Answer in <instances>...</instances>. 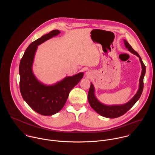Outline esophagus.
I'll list each match as a JSON object with an SVG mask.
<instances>
[{"label":"esophagus","instance_id":"1","mask_svg":"<svg viewBox=\"0 0 155 155\" xmlns=\"http://www.w3.org/2000/svg\"><path fill=\"white\" fill-rule=\"evenodd\" d=\"M86 75H87V76H90V72H86Z\"/></svg>","mask_w":155,"mask_h":155}]
</instances>
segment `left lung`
<instances>
[{
  "label": "left lung",
  "mask_w": 155,
  "mask_h": 155,
  "mask_svg": "<svg viewBox=\"0 0 155 155\" xmlns=\"http://www.w3.org/2000/svg\"><path fill=\"white\" fill-rule=\"evenodd\" d=\"M124 45L128 50L136 55L137 57L139 58V60L142 65V73L139 79V90L135 96L132 97L129 102L124 104L121 105H108L101 103L96 97L95 96V90L94 87L93 83H91V86L87 94V99L89 102L91 107L95 110V111L99 115L102 117L108 118H115L119 117L123 115L126 114L128 110L133 106L136 102L140 98L143 89V77L145 74L146 68L145 65L143 64L140 56L139 54L132 48V47L129 45V43L126 40H124Z\"/></svg>",
  "instance_id": "1"
}]
</instances>
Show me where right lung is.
Segmentation results:
<instances>
[{
  "label": "right lung",
  "instance_id": "add662e5",
  "mask_svg": "<svg viewBox=\"0 0 155 155\" xmlns=\"http://www.w3.org/2000/svg\"><path fill=\"white\" fill-rule=\"evenodd\" d=\"M59 34V30H53L31 43L19 64L21 96L35 112L45 116L53 115L60 111L64 106L71 90L83 77V73L80 72L66 77L55 84L47 85L38 81L34 75L32 65L38 46Z\"/></svg>",
  "mask_w": 155,
  "mask_h": 155
}]
</instances>
